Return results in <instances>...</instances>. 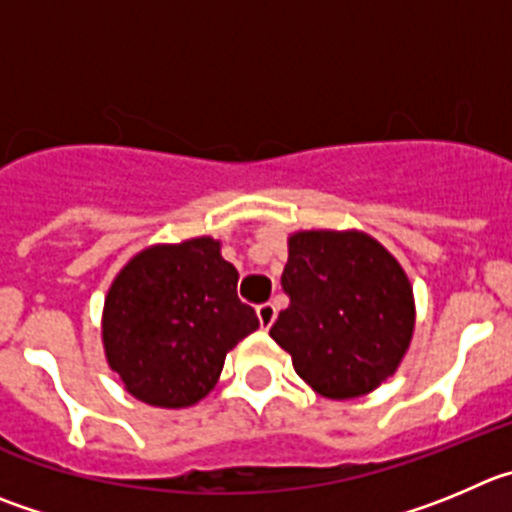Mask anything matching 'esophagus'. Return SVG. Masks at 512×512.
<instances>
[{
  "label": "esophagus",
  "mask_w": 512,
  "mask_h": 512,
  "mask_svg": "<svg viewBox=\"0 0 512 512\" xmlns=\"http://www.w3.org/2000/svg\"><path fill=\"white\" fill-rule=\"evenodd\" d=\"M257 318H260L262 328H270L272 323H275V318H278V308H275L272 303L257 305Z\"/></svg>",
  "instance_id": "esophagus-1"
}]
</instances>
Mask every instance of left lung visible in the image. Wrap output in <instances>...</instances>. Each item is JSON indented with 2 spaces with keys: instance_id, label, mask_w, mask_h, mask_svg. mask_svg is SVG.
Listing matches in <instances>:
<instances>
[{
  "instance_id": "obj_1",
  "label": "left lung",
  "mask_w": 512,
  "mask_h": 512,
  "mask_svg": "<svg viewBox=\"0 0 512 512\" xmlns=\"http://www.w3.org/2000/svg\"><path fill=\"white\" fill-rule=\"evenodd\" d=\"M280 283L290 305L270 336L318 394L353 399L394 374L412 341V285L369 234H293Z\"/></svg>"
}]
</instances>
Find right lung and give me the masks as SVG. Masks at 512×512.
Segmentation results:
<instances>
[{
	"instance_id": "right-lung-1",
	"label": "right lung",
	"mask_w": 512,
	"mask_h": 512,
	"mask_svg": "<svg viewBox=\"0 0 512 512\" xmlns=\"http://www.w3.org/2000/svg\"><path fill=\"white\" fill-rule=\"evenodd\" d=\"M237 278L212 237L148 247L123 267L105 298L103 346L136 399L181 409L214 389L227 351L260 328Z\"/></svg>"
}]
</instances>
